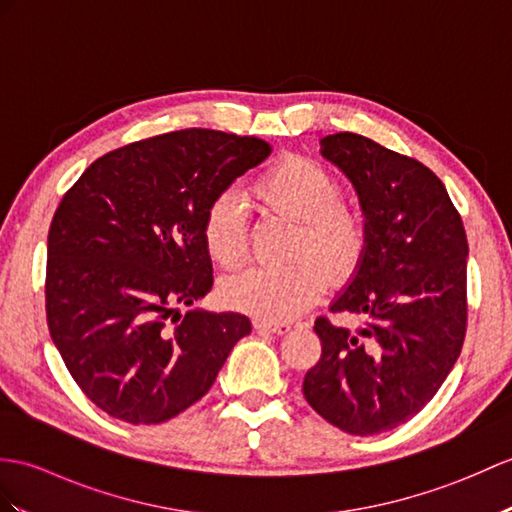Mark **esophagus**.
I'll return each instance as SVG.
<instances>
[{"mask_svg": "<svg viewBox=\"0 0 512 512\" xmlns=\"http://www.w3.org/2000/svg\"><path fill=\"white\" fill-rule=\"evenodd\" d=\"M253 327L257 331H268V334H277V336L288 334V331L292 329L288 323H270V320H255Z\"/></svg>", "mask_w": 512, "mask_h": 512, "instance_id": "esophagus-1", "label": "esophagus"}]
</instances>
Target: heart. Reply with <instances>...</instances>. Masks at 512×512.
<instances>
[{"instance_id": "obj_1", "label": "heart", "mask_w": 512, "mask_h": 512, "mask_svg": "<svg viewBox=\"0 0 512 512\" xmlns=\"http://www.w3.org/2000/svg\"><path fill=\"white\" fill-rule=\"evenodd\" d=\"M253 194L268 209L299 220L294 255H316L331 279H347L358 268L366 251V224L358 209L340 200L342 187L325 165L285 157L257 178ZM202 242L220 266H235L246 257V211L235 194L224 192L211 202L202 222ZM319 265L303 255L288 264L246 266L222 281V301L264 320L296 318L316 305L327 288L326 269Z\"/></svg>"}]
</instances>
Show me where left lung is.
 Segmentation results:
<instances>
[{"instance_id": "obj_1", "label": "left lung", "mask_w": 512, "mask_h": 512, "mask_svg": "<svg viewBox=\"0 0 512 512\" xmlns=\"http://www.w3.org/2000/svg\"><path fill=\"white\" fill-rule=\"evenodd\" d=\"M320 154L355 187L366 224L364 257L329 310L362 325L316 318L323 353L303 395L338 430L373 436L421 412L458 360L467 233L441 178L417 159L355 133L320 139Z\"/></svg>"}]
</instances>
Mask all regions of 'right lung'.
I'll list each match as a JSON object with an SVG mask.
<instances>
[{
  "instance_id": "right-lung-1",
  "label": "right lung",
  "mask_w": 512,
  "mask_h": 512,
  "mask_svg": "<svg viewBox=\"0 0 512 512\" xmlns=\"http://www.w3.org/2000/svg\"><path fill=\"white\" fill-rule=\"evenodd\" d=\"M268 154L257 137L174 130L104 154L63 196L47 235V327L76 384L113 419L181 414L251 334L244 314L181 307L213 285L209 205Z\"/></svg>"
}]
</instances>
